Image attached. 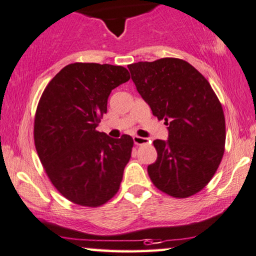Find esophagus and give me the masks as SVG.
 I'll list each match as a JSON object with an SVG mask.
<instances>
[{
  "label": "esophagus",
  "instance_id": "1",
  "mask_svg": "<svg viewBox=\"0 0 256 256\" xmlns=\"http://www.w3.org/2000/svg\"><path fill=\"white\" fill-rule=\"evenodd\" d=\"M134 142L136 145H145V144H148V142H150V140H148V138L139 137V136H134Z\"/></svg>",
  "mask_w": 256,
  "mask_h": 256
}]
</instances>
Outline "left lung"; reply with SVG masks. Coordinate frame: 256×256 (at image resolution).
<instances>
[{"label":"left lung","mask_w":256,"mask_h":256,"mask_svg":"<svg viewBox=\"0 0 256 256\" xmlns=\"http://www.w3.org/2000/svg\"><path fill=\"white\" fill-rule=\"evenodd\" d=\"M153 116L168 125V140L153 142V185L173 198L192 196L210 182L224 152L226 122L208 80L184 60L165 57L128 66Z\"/></svg>","instance_id":"1"}]
</instances>
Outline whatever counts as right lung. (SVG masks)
<instances>
[{"label": "right lung", "instance_id": "add662e5", "mask_svg": "<svg viewBox=\"0 0 256 256\" xmlns=\"http://www.w3.org/2000/svg\"><path fill=\"white\" fill-rule=\"evenodd\" d=\"M130 80L124 66L72 63L44 88L36 108L34 140L48 178L71 202L100 207L118 192L134 139L96 130L114 88Z\"/></svg>", "mask_w": 256, "mask_h": 256}]
</instances>
